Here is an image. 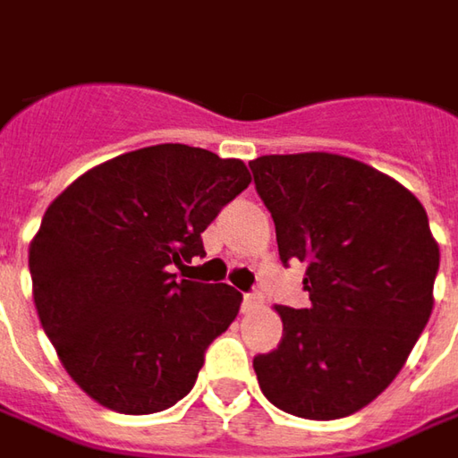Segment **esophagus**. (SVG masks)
<instances>
[{"label": "esophagus", "mask_w": 458, "mask_h": 458, "mask_svg": "<svg viewBox=\"0 0 458 458\" xmlns=\"http://www.w3.org/2000/svg\"><path fill=\"white\" fill-rule=\"evenodd\" d=\"M261 305V294H256V292H250V294H243V310L250 312V310H256Z\"/></svg>", "instance_id": "34e87169"}]
</instances>
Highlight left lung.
<instances>
[{
    "label": "left lung",
    "mask_w": 458,
    "mask_h": 458,
    "mask_svg": "<svg viewBox=\"0 0 458 458\" xmlns=\"http://www.w3.org/2000/svg\"><path fill=\"white\" fill-rule=\"evenodd\" d=\"M279 259L305 264L310 305L276 308L282 341L253 359L271 405L308 420L367 408L405 367L433 310L438 243L418 197L338 153L249 164Z\"/></svg>",
    "instance_id": "left-lung-1"
}]
</instances>
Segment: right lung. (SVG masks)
<instances>
[{
    "instance_id": "add662e5",
    "label": "right lung",
    "mask_w": 458,
    "mask_h": 458,
    "mask_svg": "<svg viewBox=\"0 0 458 458\" xmlns=\"http://www.w3.org/2000/svg\"><path fill=\"white\" fill-rule=\"evenodd\" d=\"M250 184L238 158L161 143L110 158L61 191L30 243L40 326L94 403L150 415L197 382L243 294L179 279L202 233Z\"/></svg>"
}]
</instances>
